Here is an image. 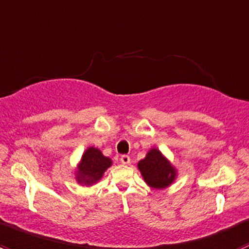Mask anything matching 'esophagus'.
I'll return each mask as SVG.
<instances>
[{
	"mask_svg": "<svg viewBox=\"0 0 249 249\" xmlns=\"http://www.w3.org/2000/svg\"><path fill=\"white\" fill-rule=\"evenodd\" d=\"M120 161H122L124 165H129L130 162H131V159H130L129 155H122V158H120Z\"/></svg>",
	"mask_w": 249,
	"mask_h": 249,
	"instance_id": "esophagus-1",
	"label": "esophagus"
}]
</instances>
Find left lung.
<instances>
[{
	"label": "left lung",
	"instance_id": "8db88e82",
	"mask_svg": "<svg viewBox=\"0 0 249 249\" xmlns=\"http://www.w3.org/2000/svg\"><path fill=\"white\" fill-rule=\"evenodd\" d=\"M141 176L148 187L165 189L178 177V170L158 148H150L145 157L137 162Z\"/></svg>",
	"mask_w": 249,
	"mask_h": 249
}]
</instances>
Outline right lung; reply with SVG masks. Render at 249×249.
I'll list each match as a JSON object with an SVG mask.
<instances>
[{"mask_svg":"<svg viewBox=\"0 0 249 249\" xmlns=\"http://www.w3.org/2000/svg\"><path fill=\"white\" fill-rule=\"evenodd\" d=\"M112 159L105 157L99 148L92 145L88 147L77 164L74 170V178L78 184L91 187L101 180L105 172L112 166Z\"/></svg>","mask_w":249,"mask_h":249,"instance_id":"add662e5","label":"right lung"}]
</instances>
